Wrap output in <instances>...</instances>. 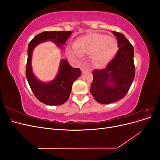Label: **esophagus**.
<instances>
[{
	"mask_svg": "<svg viewBox=\"0 0 160 160\" xmlns=\"http://www.w3.org/2000/svg\"><path fill=\"white\" fill-rule=\"evenodd\" d=\"M81 70L82 72H85V71H88V67H85V66H82V67H81Z\"/></svg>",
	"mask_w": 160,
	"mask_h": 160,
	"instance_id": "1",
	"label": "esophagus"
}]
</instances>
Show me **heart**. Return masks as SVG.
<instances>
[{"instance_id":"b5f03b06","label":"heart","mask_w":160,"mask_h":160,"mask_svg":"<svg viewBox=\"0 0 160 160\" xmlns=\"http://www.w3.org/2000/svg\"><path fill=\"white\" fill-rule=\"evenodd\" d=\"M117 51L116 38L98 32H90L77 38L72 46L67 48V55L71 60L79 61L83 55L89 54L91 62L98 67L107 65Z\"/></svg>"}]
</instances>
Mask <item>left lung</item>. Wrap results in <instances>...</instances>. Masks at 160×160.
<instances>
[{"label":"left lung","instance_id":"1","mask_svg":"<svg viewBox=\"0 0 160 160\" xmlns=\"http://www.w3.org/2000/svg\"><path fill=\"white\" fill-rule=\"evenodd\" d=\"M117 38L119 50L107 68L93 71L90 91L101 104H109L123 99L135 77L133 46L122 33L113 31Z\"/></svg>","mask_w":160,"mask_h":160}]
</instances>
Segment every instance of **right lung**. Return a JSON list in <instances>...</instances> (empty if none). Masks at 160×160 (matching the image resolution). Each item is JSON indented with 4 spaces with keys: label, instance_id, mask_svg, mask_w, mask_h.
<instances>
[{
    "label": "right lung",
    "instance_id": "1",
    "mask_svg": "<svg viewBox=\"0 0 160 160\" xmlns=\"http://www.w3.org/2000/svg\"><path fill=\"white\" fill-rule=\"evenodd\" d=\"M71 31H49L38 34L29 42L26 76L34 95L41 102L48 105H60L69 99L74 81L81 75L79 68H73L65 59L60 61L59 71L55 77L49 82H43L34 74L32 67V55L35 48L45 41H51L60 49L71 35Z\"/></svg>",
    "mask_w": 160,
    "mask_h": 160
}]
</instances>
